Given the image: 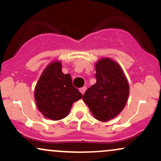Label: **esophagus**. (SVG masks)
I'll return each instance as SVG.
<instances>
[{
  "label": "esophagus",
  "mask_w": 161,
  "mask_h": 161,
  "mask_svg": "<svg viewBox=\"0 0 161 161\" xmlns=\"http://www.w3.org/2000/svg\"><path fill=\"white\" fill-rule=\"evenodd\" d=\"M86 86H83V87L80 88V92L82 94H84V92H85V91H86Z\"/></svg>",
  "instance_id": "esophagus-1"
}]
</instances>
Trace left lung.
Segmentation results:
<instances>
[{
    "instance_id": "left-lung-1",
    "label": "left lung",
    "mask_w": 161,
    "mask_h": 161,
    "mask_svg": "<svg viewBox=\"0 0 161 161\" xmlns=\"http://www.w3.org/2000/svg\"><path fill=\"white\" fill-rule=\"evenodd\" d=\"M95 67L96 83L86 90L83 100L95 118L105 122L125 107L130 86L121 67L114 60L102 58Z\"/></svg>"
}]
</instances>
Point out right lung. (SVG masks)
<instances>
[{
    "label": "right lung",
    "mask_w": 161,
    "mask_h": 161,
    "mask_svg": "<svg viewBox=\"0 0 161 161\" xmlns=\"http://www.w3.org/2000/svg\"><path fill=\"white\" fill-rule=\"evenodd\" d=\"M81 98L82 94L73 86L71 75L62 73L58 61L47 66L35 86L37 108L43 116L53 120L65 118L73 103Z\"/></svg>",
    "instance_id": "right-lung-1"
}]
</instances>
